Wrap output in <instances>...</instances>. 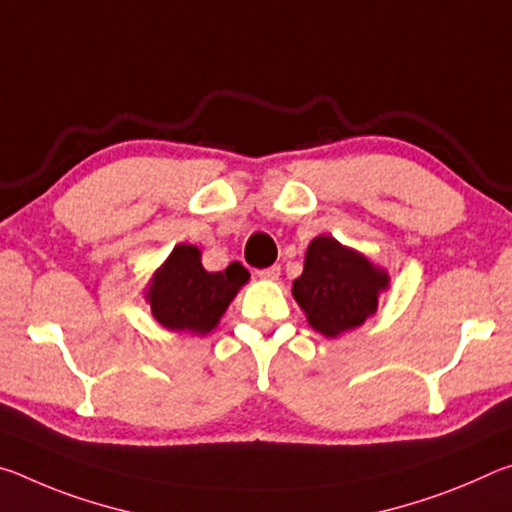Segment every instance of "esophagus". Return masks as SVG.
Returning a JSON list of instances; mask_svg holds the SVG:
<instances>
[{"mask_svg":"<svg viewBox=\"0 0 512 512\" xmlns=\"http://www.w3.org/2000/svg\"><path fill=\"white\" fill-rule=\"evenodd\" d=\"M257 275L262 277V280H277L280 277V266H268V268H259Z\"/></svg>","mask_w":512,"mask_h":512,"instance_id":"obj_1","label":"esophagus"}]
</instances>
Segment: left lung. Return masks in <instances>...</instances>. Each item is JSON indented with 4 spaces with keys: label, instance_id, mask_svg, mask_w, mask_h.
I'll use <instances>...</instances> for the list:
<instances>
[{
    "label": "left lung",
    "instance_id": "left-lung-1",
    "mask_svg": "<svg viewBox=\"0 0 512 512\" xmlns=\"http://www.w3.org/2000/svg\"><path fill=\"white\" fill-rule=\"evenodd\" d=\"M386 287V271L332 237H316L307 248L305 271L293 282V298L316 332L339 336L375 314Z\"/></svg>",
    "mask_w": 512,
    "mask_h": 512
}]
</instances>
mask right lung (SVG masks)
<instances>
[{"mask_svg":"<svg viewBox=\"0 0 512 512\" xmlns=\"http://www.w3.org/2000/svg\"><path fill=\"white\" fill-rule=\"evenodd\" d=\"M248 277L250 273L239 262H232L225 271L207 273L201 250L180 244L153 275L146 300L160 325L205 334L219 323Z\"/></svg>","mask_w":512,"mask_h":512,"instance_id":"add662e5","label":"right lung"}]
</instances>
